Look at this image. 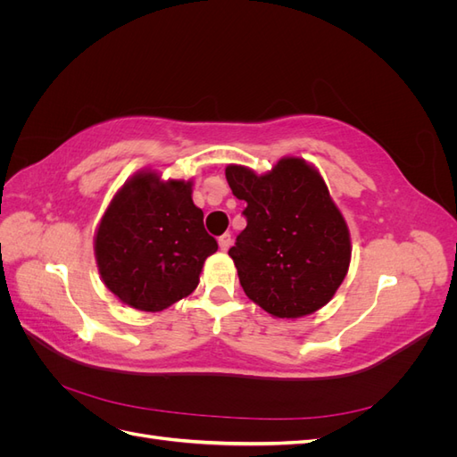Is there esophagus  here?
<instances>
[{
  "instance_id": "34e87169",
  "label": "esophagus",
  "mask_w": 457,
  "mask_h": 457,
  "mask_svg": "<svg viewBox=\"0 0 457 457\" xmlns=\"http://www.w3.org/2000/svg\"><path fill=\"white\" fill-rule=\"evenodd\" d=\"M230 245H232V237H230V234H223V237L219 238V247H220V250H223V252H227Z\"/></svg>"
}]
</instances>
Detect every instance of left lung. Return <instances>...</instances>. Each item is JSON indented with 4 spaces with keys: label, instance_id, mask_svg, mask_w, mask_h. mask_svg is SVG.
<instances>
[{
    "label": "left lung",
    "instance_id": "1",
    "mask_svg": "<svg viewBox=\"0 0 457 457\" xmlns=\"http://www.w3.org/2000/svg\"><path fill=\"white\" fill-rule=\"evenodd\" d=\"M247 225L228 255L245 295L276 318L307 316L334 297L351 262L349 228L324 179L301 158L265 175L225 170Z\"/></svg>",
    "mask_w": 457,
    "mask_h": 457
}]
</instances>
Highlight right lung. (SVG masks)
<instances>
[{"instance_id":"right-lung-1","label":"right lung","mask_w":457,"mask_h":457,"mask_svg":"<svg viewBox=\"0 0 457 457\" xmlns=\"http://www.w3.org/2000/svg\"><path fill=\"white\" fill-rule=\"evenodd\" d=\"M192 183L137 173L110 202L95 237L103 282L126 305L158 312L196 289L217 242L192 202Z\"/></svg>"}]
</instances>
